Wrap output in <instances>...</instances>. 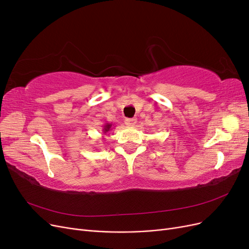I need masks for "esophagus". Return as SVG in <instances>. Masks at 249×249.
I'll use <instances>...</instances> for the list:
<instances>
[{"mask_svg": "<svg viewBox=\"0 0 249 249\" xmlns=\"http://www.w3.org/2000/svg\"><path fill=\"white\" fill-rule=\"evenodd\" d=\"M137 123V118L136 117H132V118H125L124 120V124L127 126H134Z\"/></svg>", "mask_w": 249, "mask_h": 249, "instance_id": "esophagus-1", "label": "esophagus"}]
</instances>
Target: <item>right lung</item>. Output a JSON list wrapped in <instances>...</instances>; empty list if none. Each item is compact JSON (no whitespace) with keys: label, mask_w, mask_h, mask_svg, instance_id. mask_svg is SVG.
Segmentation results:
<instances>
[{"label":"right lung","mask_w":249,"mask_h":249,"mask_svg":"<svg viewBox=\"0 0 249 249\" xmlns=\"http://www.w3.org/2000/svg\"><path fill=\"white\" fill-rule=\"evenodd\" d=\"M112 124H109V123H107V124H105L104 125H103V133L104 134H107L108 132H110L111 131V129H112Z\"/></svg>","instance_id":"obj_1"}]
</instances>
